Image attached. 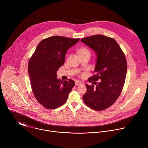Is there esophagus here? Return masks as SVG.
Segmentation results:
<instances>
[{
  "label": "esophagus",
  "instance_id": "1",
  "mask_svg": "<svg viewBox=\"0 0 148 148\" xmlns=\"http://www.w3.org/2000/svg\"><path fill=\"white\" fill-rule=\"evenodd\" d=\"M82 84V82L81 81H79V80L76 81L75 82V86H79V85H81V84Z\"/></svg>",
  "mask_w": 148,
  "mask_h": 148
}]
</instances>
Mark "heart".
Segmentation results:
<instances>
[{"label":"heart","mask_w":148,"mask_h":148,"mask_svg":"<svg viewBox=\"0 0 148 148\" xmlns=\"http://www.w3.org/2000/svg\"><path fill=\"white\" fill-rule=\"evenodd\" d=\"M85 52H89V51L87 49H81L78 51V53H85Z\"/></svg>","instance_id":"obj_1"}]
</instances>
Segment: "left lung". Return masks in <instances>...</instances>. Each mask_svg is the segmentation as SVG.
Returning <instances> with one entry per match:
<instances>
[{"label": "left lung", "instance_id": "obj_1", "mask_svg": "<svg viewBox=\"0 0 148 148\" xmlns=\"http://www.w3.org/2000/svg\"><path fill=\"white\" fill-rule=\"evenodd\" d=\"M81 41L97 55L95 74L88 81L97 85L94 87L86 84L87 90L82 98L90 108L102 111L111 107L121 93L127 72L126 58L112 38L97 34L82 38Z\"/></svg>", "mask_w": 148, "mask_h": 148}]
</instances>
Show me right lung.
I'll use <instances>...</instances> for the list:
<instances>
[{
  "label": "right lung",
  "instance_id": "1",
  "mask_svg": "<svg viewBox=\"0 0 148 148\" xmlns=\"http://www.w3.org/2000/svg\"><path fill=\"white\" fill-rule=\"evenodd\" d=\"M79 40L58 36L43 39L29 60L28 73L33 94L47 109H55L64 104L75 85L71 79H58L57 71L64 64L67 50Z\"/></svg>",
  "mask_w": 148,
  "mask_h": 148
}]
</instances>
